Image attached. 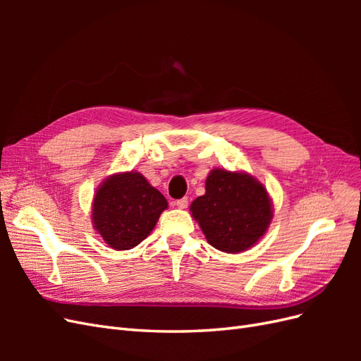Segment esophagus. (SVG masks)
<instances>
[{"label": "esophagus", "instance_id": "esophagus-1", "mask_svg": "<svg viewBox=\"0 0 361 361\" xmlns=\"http://www.w3.org/2000/svg\"><path fill=\"white\" fill-rule=\"evenodd\" d=\"M176 206L179 207V209H185V207L188 206V199L187 197H183V199H179L178 202H176Z\"/></svg>", "mask_w": 361, "mask_h": 361}]
</instances>
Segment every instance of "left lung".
Listing matches in <instances>:
<instances>
[{
	"instance_id": "obj_1",
	"label": "left lung",
	"mask_w": 361,
	"mask_h": 361,
	"mask_svg": "<svg viewBox=\"0 0 361 361\" xmlns=\"http://www.w3.org/2000/svg\"><path fill=\"white\" fill-rule=\"evenodd\" d=\"M206 192L190 211L206 241L226 253H241L264 236L272 220L267 188L244 171L214 169L206 178Z\"/></svg>"
}]
</instances>
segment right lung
Listing matches in <instances>:
<instances>
[{
	"label": "right lung",
	"instance_id": "obj_1",
	"mask_svg": "<svg viewBox=\"0 0 361 361\" xmlns=\"http://www.w3.org/2000/svg\"><path fill=\"white\" fill-rule=\"evenodd\" d=\"M167 206L166 197L141 173H117L97 188L92 221L111 248L130 250L150 235Z\"/></svg>",
	"mask_w": 361,
	"mask_h": 361
}]
</instances>
